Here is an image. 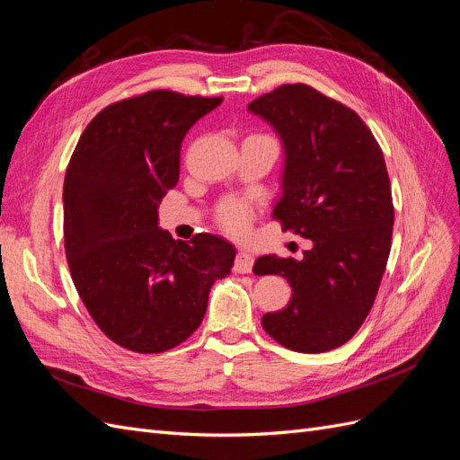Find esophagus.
Returning a JSON list of instances; mask_svg holds the SVG:
<instances>
[{
    "instance_id": "obj_1",
    "label": "esophagus",
    "mask_w": 460,
    "mask_h": 460,
    "mask_svg": "<svg viewBox=\"0 0 460 460\" xmlns=\"http://www.w3.org/2000/svg\"><path fill=\"white\" fill-rule=\"evenodd\" d=\"M253 269V257L245 253V252H240L238 255H235V261H234V270L238 274H249Z\"/></svg>"
}]
</instances>
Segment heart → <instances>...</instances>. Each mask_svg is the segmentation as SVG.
<instances>
[{
	"instance_id": "1",
	"label": "heart",
	"mask_w": 460,
	"mask_h": 460,
	"mask_svg": "<svg viewBox=\"0 0 460 460\" xmlns=\"http://www.w3.org/2000/svg\"><path fill=\"white\" fill-rule=\"evenodd\" d=\"M217 220L222 230L232 235H243L253 220V208L245 201L228 199L217 208Z\"/></svg>"
}]
</instances>
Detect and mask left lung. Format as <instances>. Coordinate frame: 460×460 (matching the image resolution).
Here are the masks:
<instances>
[{"mask_svg":"<svg viewBox=\"0 0 460 460\" xmlns=\"http://www.w3.org/2000/svg\"><path fill=\"white\" fill-rule=\"evenodd\" d=\"M286 147L282 230L313 242L303 259L259 257L255 274H280L288 307L262 316L270 338L299 353L349 341L368 316L392 249L394 199L384 153L353 109L309 84H282L249 103Z\"/></svg>","mask_w":460,"mask_h":460,"instance_id":"1","label":"left lung"}]
</instances>
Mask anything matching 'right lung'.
<instances>
[{"mask_svg": "<svg viewBox=\"0 0 460 460\" xmlns=\"http://www.w3.org/2000/svg\"><path fill=\"white\" fill-rule=\"evenodd\" d=\"M222 97L151 90L97 113L68 161L63 235L82 303L105 336L134 353H163L201 324L208 289L234 264L213 234L174 242L157 207L180 176L186 132Z\"/></svg>", "mask_w": 460, "mask_h": 460, "instance_id": "obj_1", "label": "right lung"}]
</instances>
